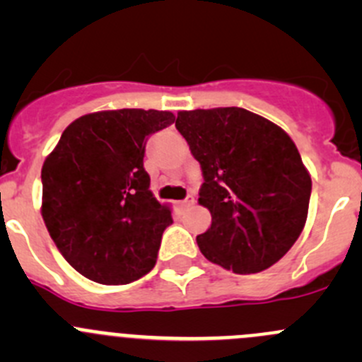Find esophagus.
I'll use <instances>...</instances> for the list:
<instances>
[{
    "label": "esophagus",
    "mask_w": 362,
    "mask_h": 362,
    "mask_svg": "<svg viewBox=\"0 0 362 362\" xmlns=\"http://www.w3.org/2000/svg\"><path fill=\"white\" fill-rule=\"evenodd\" d=\"M194 204V196H187L184 202H178V208H189Z\"/></svg>",
    "instance_id": "1"
}]
</instances>
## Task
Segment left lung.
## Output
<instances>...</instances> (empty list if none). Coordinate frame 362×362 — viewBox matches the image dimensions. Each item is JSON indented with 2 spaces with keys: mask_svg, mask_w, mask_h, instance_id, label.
I'll return each mask as SVG.
<instances>
[{
  "mask_svg": "<svg viewBox=\"0 0 362 362\" xmlns=\"http://www.w3.org/2000/svg\"><path fill=\"white\" fill-rule=\"evenodd\" d=\"M175 126L203 170L198 203L211 224L196 236L202 254L240 275L279 262L305 228L312 192L289 134L238 107L182 110Z\"/></svg>",
  "mask_w": 362,
  "mask_h": 362,
  "instance_id": "obj_1",
  "label": "left lung"
}]
</instances>
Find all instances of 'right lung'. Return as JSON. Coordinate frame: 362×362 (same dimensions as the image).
I'll list each match as a JSON object with an SVG mask.
<instances>
[{"mask_svg":"<svg viewBox=\"0 0 362 362\" xmlns=\"http://www.w3.org/2000/svg\"><path fill=\"white\" fill-rule=\"evenodd\" d=\"M171 112L122 108L78 117L42 166V217L69 264L93 282L129 284L156 264L170 204L151 191L145 144Z\"/></svg>","mask_w":362,"mask_h":362,"instance_id":"add662e5","label":"right lung"}]
</instances>
